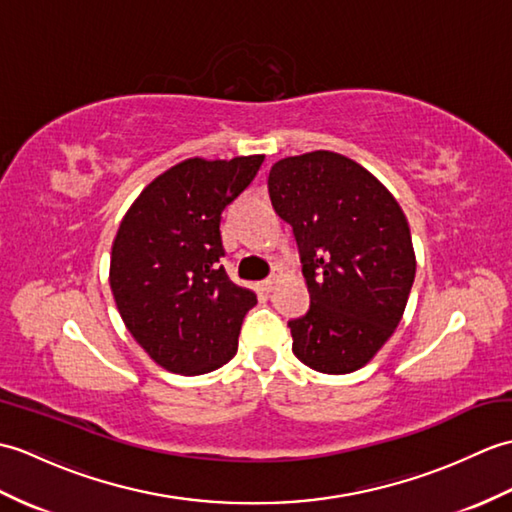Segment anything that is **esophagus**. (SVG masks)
<instances>
[{"instance_id": "esophagus-1", "label": "esophagus", "mask_w": 512, "mask_h": 512, "mask_svg": "<svg viewBox=\"0 0 512 512\" xmlns=\"http://www.w3.org/2000/svg\"><path fill=\"white\" fill-rule=\"evenodd\" d=\"M281 275H284V273H281V268H275V270H273V275H270L268 279H264V281H262V288H264L266 292H273V290H275V286L279 284Z\"/></svg>"}]
</instances>
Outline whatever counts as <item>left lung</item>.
Returning a JSON list of instances; mask_svg holds the SVG:
<instances>
[{
    "label": "left lung",
    "instance_id": "left-lung-1",
    "mask_svg": "<svg viewBox=\"0 0 512 512\" xmlns=\"http://www.w3.org/2000/svg\"><path fill=\"white\" fill-rule=\"evenodd\" d=\"M277 215L295 233L310 310L288 321L292 352L321 374L367 365L402 319L416 277L407 217L383 184L334 151L279 160Z\"/></svg>",
    "mask_w": 512,
    "mask_h": 512
}]
</instances>
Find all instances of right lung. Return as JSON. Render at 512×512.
<instances>
[{
  "label": "right lung",
  "instance_id": "obj_1",
  "mask_svg": "<svg viewBox=\"0 0 512 512\" xmlns=\"http://www.w3.org/2000/svg\"><path fill=\"white\" fill-rule=\"evenodd\" d=\"M262 162L182 160L147 184L118 226L110 262L116 308L136 343L173 374L213 372L237 352L257 297L220 264V222Z\"/></svg>",
  "mask_w": 512,
  "mask_h": 512
}]
</instances>
